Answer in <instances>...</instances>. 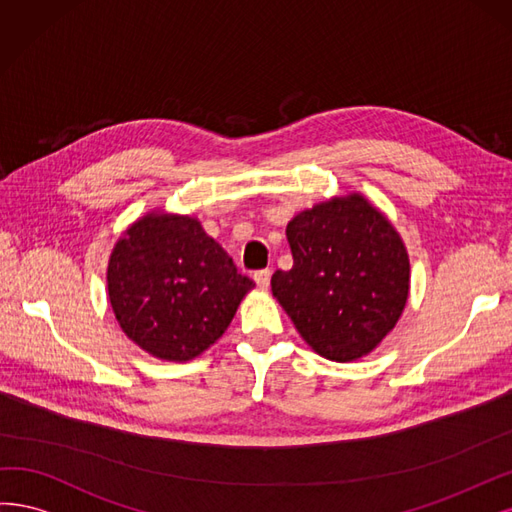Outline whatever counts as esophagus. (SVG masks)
I'll return each mask as SVG.
<instances>
[{
  "label": "esophagus",
  "instance_id": "esophagus-1",
  "mask_svg": "<svg viewBox=\"0 0 512 512\" xmlns=\"http://www.w3.org/2000/svg\"><path fill=\"white\" fill-rule=\"evenodd\" d=\"M270 270L266 268V270H257L255 274H253V278H255V283H257V287L259 289H268L270 287Z\"/></svg>",
  "mask_w": 512,
  "mask_h": 512
}]
</instances>
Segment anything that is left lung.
I'll return each mask as SVG.
<instances>
[{"label": "left lung", "mask_w": 512, "mask_h": 512, "mask_svg": "<svg viewBox=\"0 0 512 512\" xmlns=\"http://www.w3.org/2000/svg\"><path fill=\"white\" fill-rule=\"evenodd\" d=\"M293 268L276 270L272 293L312 351L332 361L372 353L408 300L406 246L364 195L302 210L287 223Z\"/></svg>", "instance_id": "obj_1"}]
</instances>
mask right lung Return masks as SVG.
I'll use <instances>...</instances> for the list:
<instances>
[{
    "mask_svg": "<svg viewBox=\"0 0 512 512\" xmlns=\"http://www.w3.org/2000/svg\"><path fill=\"white\" fill-rule=\"evenodd\" d=\"M108 300L148 355L189 361L217 342L255 285L187 214L148 212L114 244Z\"/></svg>",
    "mask_w": 512,
    "mask_h": 512,
    "instance_id": "obj_1",
    "label": "right lung"
}]
</instances>
